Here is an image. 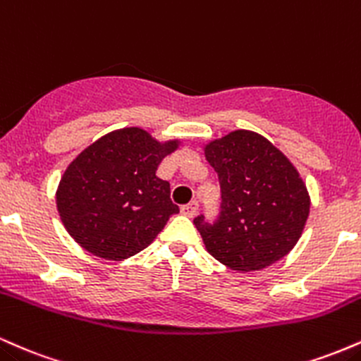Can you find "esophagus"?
I'll use <instances>...</instances> for the list:
<instances>
[{
  "instance_id": "esophagus-1",
  "label": "esophagus",
  "mask_w": 361,
  "mask_h": 361,
  "mask_svg": "<svg viewBox=\"0 0 361 361\" xmlns=\"http://www.w3.org/2000/svg\"><path fill=\"white\" fill-rule=\"evenodd\" d=\"M180 212H182V214H185V216L192 218L194 214L197 213V202L192 201V202H189V204H184L180 208Z\"/></svg>"
}]
</instances>
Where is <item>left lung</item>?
I'll use <instances>...</instances> for the list:
<instances>
[{"mask_svg": "<svg viewBox=\"0 0 361 361\" xmlns=\"http://www.w3.org/2000/svg\"><path fill=\"white\" fill-rule=\"evenodd\" d=\"M218 173L221 212L194 218L206 250L233 271L264 269L297 245L310 213L305 182L283 152L259 133L237 129L204 145Z\"/></svg>", "mask_w": 361, "mask_h": 361, "instance_id": "1", "label": "left lung"}]
</instances>
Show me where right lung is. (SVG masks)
Here are the masks:
<instances>
[{
  "instance_id": "obj_1",
  "label": "right lung",
  "mask_w": 361,
  "mask_h": 361,
  "mask_svg": "<svg viewBox=\"0 0 361 361\" xmlns=\"http://www.w3.org/2000/svg\"><path fill=\"white\" fill-rule=\"evenodd\" d=\"M179 140H155L141 128L107 133L87 147L61 177L56 204L64 228L85 250L123 261L147 249L179 206L157 176Z\"/></svg>"
}]
</instances>
